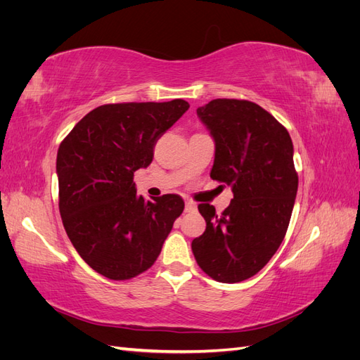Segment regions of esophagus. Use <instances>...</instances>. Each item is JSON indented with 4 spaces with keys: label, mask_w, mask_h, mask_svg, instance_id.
<instances>
[{
    "label": "esophagus",
    "mask_w": 360,
    "mask_h": 360,
    "mask_svg": "<svg viewBox=\"0 0 360 360\" xmlns=\"http://www.w3.org/2000/svg\"><path fill=\"white\" fill-rule=\"evenodd\" d=\"M195 210H197V205H195L193 202L184 204V212H186V213H193Z\"/></svg>",
    "instance_id": "obj_1"
}]
</instances>
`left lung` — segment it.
Returning a JSON list of instances; mask_svg holds the SVG:
<instances>
[{
    "mask_svg": "<svg viewBox=\"0 0 360 360\" xmlns=\"http://www.w3.org/2000/svg\"><path fill=\"white\" fill-rule=\"evenodd\" d=\"M197 115L214 141L210 177L231 186L234 197L221 214L198 205L207 226L192 252L210 278L234 284L257 275L284 240L299 184L292 143L254 102L214 99Z\"/></svg>",
    "mask_w": 360,
    "mask_h": 360,
    "instance_id": "obj_1",
    "label": "left lung"
}]
</instances>
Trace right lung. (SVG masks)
Segmentation results:
<instances>
[{
	"label": "right lung",
	"mask_w": 360,
	"mask_h": 360,
	"mask_svg": "<svg viewBox=\"0 0 360 360\" xmlns=\"http://www.w3.org/2000/svg\"><path fill=\"white\" fill-rule=\"evenodd\" d=\"M189 110L171 102L111 103L86 114L57 155L60 214L72 245L97 274L135 278L153 266L184 201L136 193L134 172L153 160L158 139Z\"/></svg>",
	"instance_id": "add662e5"
}]
</instances>
